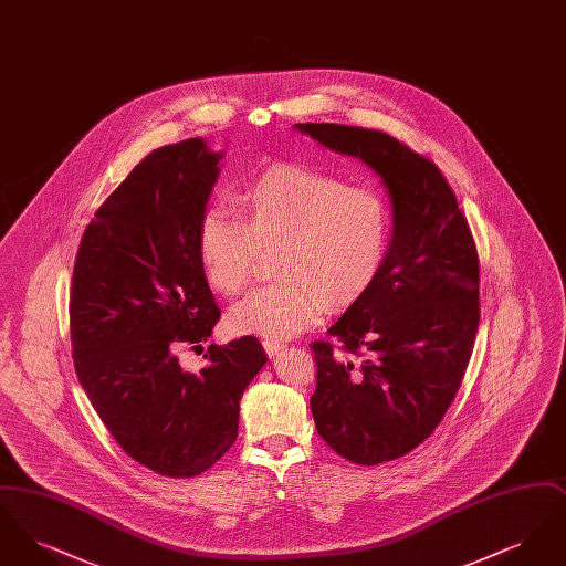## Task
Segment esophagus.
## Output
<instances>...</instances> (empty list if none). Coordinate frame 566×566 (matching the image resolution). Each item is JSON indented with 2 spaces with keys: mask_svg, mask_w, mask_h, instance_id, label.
<instances>
[{
  "mask_svg": "<svg viewBox=\"0 0 566 566\" xmlns=\"http://www.w3.org/2000/svg\"><path fill=\"white\" fill-rule=\"evenodd\" d=\"M263 348H265V352H268L270 356H275L277 352L284 350V344H282V342H275V339H265V342H263Z\"/></svg>",
  "mask_w": 566,
  "mask_h": 566,
  "instance_id": "34e87169",
  "label": "esophagus"
}]
</instances>
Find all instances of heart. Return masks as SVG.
<instances>
[{
  "instance_id": "obj_1",
  "label": "heart",
  "mask_w": 566,
  "mask_h": 566,
  "mask_svg": "<svg viewBox=\"0 0 566 566\" xmlns=\"http://www.w3.org/2000/svg\"><path fill=\"white\" fill-rule=\"evenodd\" d=\"M240 218L212 208L199 220L197 252L208 284L240 295L259 248H280L277 282L245 296L227 316L240 335L286 339L310 328L324 303L342 310L367 295L392 245V208L384 192L352 187L314 167L280 165L238 195Z\"/></svg>"
}]
</instances>
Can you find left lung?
I'll return each mask as SVG.
<instances>
[{
  "instance_id": "obj_1",
  "label": "left lung",
  "mask_w": 566,
  "mask_h": 566,
  "mask_svg": "<svg viewBox=\"0 0 566 566\" xmlns=\"http://www.w3.org/2000/svg\"><path fill=\"white\" fill-rule=\"evenodd\" d=\"M295 129L371 167L392 206L386 268L328 328L339 350L312 344L318 434L339 457L371 467L418 448L457 397L480 324L478 250L434 163L376 129Z\"/></svg>"
}]
</instances>
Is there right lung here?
<instances>
[{
	"label": "right lung",
	"instance_id": "obj_1",
	"mask_svg": "<svg viewBox=\"0 0 566 566\" xmlns=\"http://www.w3.org/2000/svg\"><path fill=\"white\" fill-rule=\"evenodd\" d=\"M220 159L190 137L137 163L84 229L72 277L82 388L116 443L167 478H195L224 457L243 390L268 360L256 337L210 346L199 374L176 356L201 348L220 318L197 252Z\"/></svg>",
	"mask_w": 566,
	"mask_h": 566
}]
</instances>
